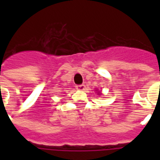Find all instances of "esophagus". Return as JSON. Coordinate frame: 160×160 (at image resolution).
<instances>
[{"label":"esophagus","mask_w":160,"mask_h":160,"mask_svg":"<svg viewBox=\"0 0 160 160\" xmlns=\"http://www.w3.org/2000/svg\"><path fill=\"white\" fill-rule=\"evenodd\" d=\"M76 90H84L85 89V85H77L75 86Z\"/></svg>","instance_id":"obj_1"}]
</instances>
